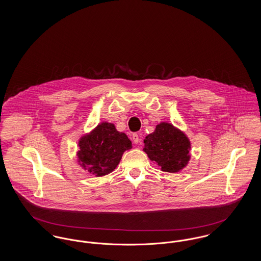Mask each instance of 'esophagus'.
<instances>
[{"label":"esophagus","mask_w":261,"mask_h":261,"mask_svg":"<svg viewBox=\"0 0 261 261\" xmlns=\"http://www.w3.org/2000/svg\"><path fill=\"white\" fill-rule=\"evenodd\" d=\"M132 139H133V142H134L135 144H138V143H140V142H141L140 135H138L137 133H134V134L132 135Z\"/></svg>","instance_id":"esophagus-1"}]
</instances>
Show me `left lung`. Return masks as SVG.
I'll use <instances>...</instances> for the list:
<instances>
[{
    "mask_svg": "<svg viewBox=\"0 0 261 261\" xmlns=\"http://www.w3.org/2000/svg\"><path fill=\"white\" fill-rule=\"evenodd\" d=\"M144 151L162 171L176 173L186 167L191 159V142L184 132L167 122L156 125L144 140Z\"/></svg>",
    "mask_w": 261,
    "mask_h": 261,
    "instance_id": "left-lung-1",
    "label": "left lung"
}]
</instances>
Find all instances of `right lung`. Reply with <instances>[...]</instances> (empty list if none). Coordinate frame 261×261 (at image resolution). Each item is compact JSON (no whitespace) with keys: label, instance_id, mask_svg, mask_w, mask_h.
I'll list each match as a JSON object with an SVG mask.
<instances>
[{"label":"right lung","instance_id":"right-lung-1","mask_svg":"<svg viewBox=\"0 0 261 261\" xmlns=\"http://www.w3.org/2000/svg\"><path fill=\"white\" fill-rule=\"evenodd\" d=\"M78 163L96 177L112 172L125 150L132 148L127 135L118 132L114 124L101 122L78 142Z\"/></svg>","mask_w":261,"mask_h":261}]
</instances>
